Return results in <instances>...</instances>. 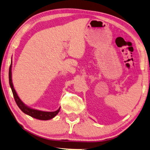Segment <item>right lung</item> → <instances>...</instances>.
Instances as JSON below:
<instances>
[{
	"label": "right lung",
	"instance_id": "right-lung-1",
	"mask_svg": "<svg viewBox=\"0 0 150 150\" xmlns=\"http://www.w3.org/2000/svg\"><path fill=\"white\" fill-rule=\"evenodd\" d=\"M12 64H10V66L9 68V83L10 86L11 87V89H12V93L13 98H14V100L17 103V105L19 108H20V110L23 111V113H25L27 115H29V116L32 117H34L35 119H40V120H48V119H51L53 117H54L58 113L60 110V108H59L58 110L56 111H53V112H48V111H39L37 110H33V109H31L28 106H26L24 103L21 102V100L20 99V98L18 97L17 93L15 91L14 88H13L12 81Z\"/></svg>",
	"mask_w": 150,
	"mask_h": 150
}]
</instances>
